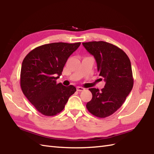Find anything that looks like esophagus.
Wrapping results in <instances>:
<instances>
[{"instance_id": "1", "label": "esophagus", "mask_w": 154, "mask_h": 154, "mask_svg": "<svg viewBox=\"0 0 154 154\" xmlns=\"http://www.w3.org/2000/svg\"><path fill=\"white\" fill-rule=\"evenodd\" d=\"M76 89L78 91H84V90H85V89L84 88H82V87H77Z\"/></svg>"}]
</instances>
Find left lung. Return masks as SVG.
<instances>
[{"mask_svg":"<svg viewBox=\"0 0 154 154\" xmlns=\"http://www.w3.org/2000/svg\"><path fill=\"white\" fill-rule=\"evenodd\" d=\"M94 56L99 76L106 82L104 88H90L92 99L86 104L88 111L96 117L104 118L120 108L133 87L131 64L122 49L104 41L82 43Z\"/></svg>","mask_w":154,"mask_h":154,"instance_id":"obj_1","label":"left lung"}]
</instances>
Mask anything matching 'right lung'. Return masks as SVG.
I'll use <instances>...</instances> for the list:
<instances>
[{
	"label": "right lung",
	"mask_w": 154,
	"mask_h": 154,
	"mask_svg": "<svg viewBox=\"0 0 154 154\" xmlns=\"http://www.w3.org/2000/svg\"><path fill=\"white\" fill-rule=\"evenodd\" d=\"M81 42H55L31 51L22 62L20 85L23 94L41 114L53 116L64 109L74 86L57 84L67 59Z\"/></svg>",
	"instance_id": "add662e5"
}]
</instances>
